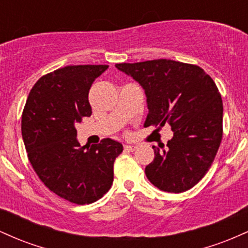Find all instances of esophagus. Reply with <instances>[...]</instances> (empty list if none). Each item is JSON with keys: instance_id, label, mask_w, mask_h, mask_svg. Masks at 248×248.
Here are the masks:
<instances>
[{"instance_id": "obj_1", "label": "esophagus", "mask_w": 248, "mask_h": 248, "mask_svg": "<svg viewBox=\"0 0 248 248\" xmlns=\"http://www.w3.org/2000/svg\"><path fill=\"white\" fill-rule=\"evenodd\" d=\"M135 149H138L136 146H133V144H124V150H126V152H134Z\"/></svg>"}]
</instances>
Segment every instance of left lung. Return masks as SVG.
<instances>
[{"label":"left lung","mask_w":248,"mask_h":248,"mask_svg":"<svg viewBox=\"0 0 248 248\" xmlns=\"http://www.w3.org/2000/svg\"><path fill=\"white\" fill-rule=\"evenodd\" d=\"M115 67L143 87L148 112L144 127L171 126L167 148L153 146L146 167L150 183L167 192H184L205 176L223 138V101L215 81L197 65L155 59Z\"/></svg>","instance_id":"8db88e82"}]
</instances>
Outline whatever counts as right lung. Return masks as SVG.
I'll return each mask as SVG.
<instances>
[{"label":"right lung","instance_id":"right-lung-1","mask_svg":"<svg viewBox=\"0 0 248 248\" xmlns=\"http://www.w3.org/2000/svg\"><path fill=\"white\" fill-rule=\"evenodd\" d=\"M108 65H70L43 76L31 88L22 114V138L39 179L59 197L84 205L100 199L113 183V166L124 150L104 139L85 149L76 124L91 116L88 92Z\"/></svg>","mask_w":248,"mask_h":248}]
</instances>
